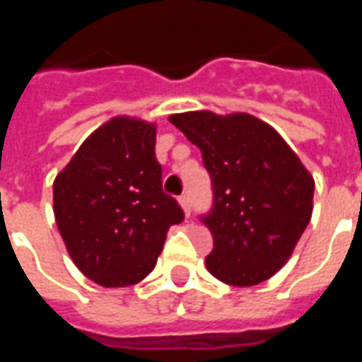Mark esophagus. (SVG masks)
Segmentation results:
<instances>
[{
    "label": "esophagus",
    "instance_id": "obj_1",
    "mask_svg": "<svg viewBox=\"0 0 362 362\" xmlns=\"http://www.w3.org/2000/svg\"><path fill=\"white\" fill-rule=\"evenodd\" d=\"M178 204H180L184 215H186V217H189V211H192V207H189V197L188 196L178 197Z\"/></svg>",
    "mask_w": 362,
    "mask_h": 362
}]
</instances>
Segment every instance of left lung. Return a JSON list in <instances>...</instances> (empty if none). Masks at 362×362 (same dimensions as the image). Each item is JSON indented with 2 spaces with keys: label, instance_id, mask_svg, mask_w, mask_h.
<instances>
[{
  "label": "left lung",
  "instance_id": "left-lung-1",
  "mask_svg": "<svg viewBox=\"0 0 362 362\" xmlns=\"http://www.w3.org/2000/svg\"><path fill=\"white\" fill-rule=\"evenodd\" d=\"M211 174L213 235L205 266L235 287L267 281L287 264L310 223L314 178L269 124L246 112L173 114Z\"/></svg>",
  "mask_w": 362,
  "mask_h": 362
}]
</instances>
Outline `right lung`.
I'll return each mask as SVG.
<instances>
[{"instance_id":"right-lung-1","label":"right lung","mask_w":362,"mask_h":362,"mask_svg":"<svg viewBox=\"0 0 362 362\" xmlns=\"http://www.w3.org/2000/svg\"><path fill=\"white\" fill-rule=\"evenodd\" d=\"M157 126L114 116L81 143L54 180V217L69 258L103 287L143 281L166 233L184 219L163 192Z\"/></svg>"}]
</instances>
